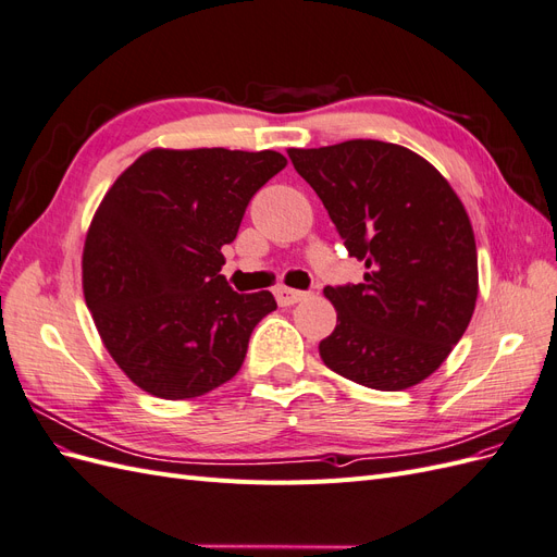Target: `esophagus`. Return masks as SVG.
I'll return each instance as SVG.
<instances>
[{
	"label": "esophagus",
	"instance_id": "esophagus-1",
	"mask_svg": "<svg viewBox=\"0 0 557 557\" xmlns=\"http://www.w3.org/2000/svg\"><path fill=\"white\" fill-rule=\"evenodd\" d=\"M274 295H276V301L281 307H293V305H297V301H301L307 297V293L305 290H295V288H285V285H281V288H276L274 290Z\"/></svg>",
	"mask_w": 557,
	"mask_h": 557
}]
</instances>
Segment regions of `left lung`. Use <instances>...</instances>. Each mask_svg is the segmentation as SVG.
<instances>
[{
	"label": "left lung",
	"mask_w": 557,
	"mask_h": 557,
	"mask_svg": "<svg viewBox=\"0 0 557 557\" xmlns=\"http://www.w3.org/2000/svg\"><path fill=\"white\" fill-rule=\"evenodd\" d=\"M364 281L327 285L336 327L318 350L374 391L428 379L465 334L479 295L476 242L448 181L413 150L374 139L290 148Z\"/></svg>",
	"instance_id": "8db88e82"
}]
</instances>
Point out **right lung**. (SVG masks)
Listing matches in <instances>:
<instances>
[{"instance_id":"1","label":"right lung","mask_w":557,"mask_h":557,"mask_svg":"<svg viewBox=\"0 0 557 557\" xmlns=\"http://www.w3.org/2000/svg\"><path fill=\"white\" fill-rule=\"evenodd\" d=\"M283 166L276 150L156 148L111 185L83 248V293L111 358L141 391L190 399L242 369L276 299L234 293L223 246Z\"/></svg>"}]
</instances>
